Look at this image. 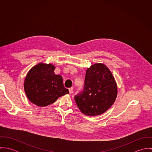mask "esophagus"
Wrapping results in <instances>:
<instances>
[{
  "instance_id": "obj_1",
  "label": "esophagus",
  "mask_w": 152,
  "mask_h": 152,
  "mask_svg": "<svg viewBox=\"0 0 152 152\" xmlns=\"http://www.w3.org/2000/svg\"><path fill=\"white\" fill-rule=\"evenodd\" d=\"M68 89H69V94L73 93V92H74V88H69Z\"/></svg>"
}]
</instances>
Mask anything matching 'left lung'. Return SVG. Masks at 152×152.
I'll list each match as a JSON object with an SVG mask.
<instances>
[{
	"label": "left lung",
	"mask_w": 152,
	"mask_h": 152,
	"mask_svg": "<svg viewBox=\"0 0 152 152\" xmlns=\"http://www.w3.org/2000/svg\"><path fill=\"white\" fill-rule=\"evenodd\" d=\"M117 94V84L110 71L104 64L96 63L87 69L83 91L74 99L83 113L96 116L113 104Z\"/></svg>",
	"instance_id": "left-lung-1"
}]
</instances>
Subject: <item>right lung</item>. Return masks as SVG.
<instances>
[{"label":"right lung","instance_id":"add662e5","mask_svg":"<svg viewBox=\"0 0 152 152\" xmlns=\"http://www.w3.org/2000/svg\"><path fill=\"white\" fill-rule=\"evenodd\" d=\"M55 66L39 63L28 72L24 82V89L29 101L39 106L46 107L59 97L69 94L63 77L54 74Z\"/></svg>","mask_w":152,"mask_h":152}]
</instances>
